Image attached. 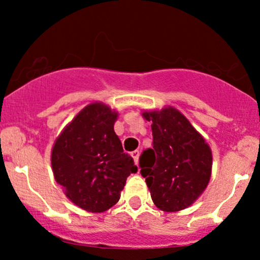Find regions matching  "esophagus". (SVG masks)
I'll return each instance as SVG.
<instances>
[{
    "mask_svg": "<svg viewBox=\"0 0 260 260\" xmlns=\"http://www.w3.org/2000/svg\"><path fill=\"white\" fill-rule=\"evenodd\" d=\"M131 154H132V157H133V159H135L136 165H138V158H140V151H138V149H136V151H133Z\"/></svg>",
    "mask_w": 260,
    "mask_h": 260,
    "instance_id": "obj_1",
    "label": "esophagus"
}]
</instances>
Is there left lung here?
Listing matches in <instances>:
<instances>
[{
    "mask_svg": "<svg viewBox=\"0 0 260 260\" xmlns=\"http://www.w3.org/2000/svg\"><path fill=\"white\" fill-rule=\"evenodd\" d=\"M143 117L152 123L153 148L142 152L140 167L152 201L167 212L186 209L210 180V147L177 109L145 112Z\"/></svg>",
    "mask_w": 260,
    "mask_h": 260,
    "instance_id": "obj_1",
    "label": "left lung"
}]
</instances>
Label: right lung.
Instances as JSON below:
<instances>
[{
  "label": "right lung",
  "instance_id": "obj_1",
  "mask_svg": "<svg viewBox=\"0 0 260 260\" xmlns=\"http://www.w3.org/2000/svg\"><path fill=\"white\" fill-rule=\"evenodd\" d=\"M117 113L108 106H86L62 131L51 152L56 182L75 205L103 212L118 203L131 174L137 172L132 157L123 151L114 132Z\"/></svg>",
  "mask_w": 260,
  "mask_h": 260
}]
</instances>
